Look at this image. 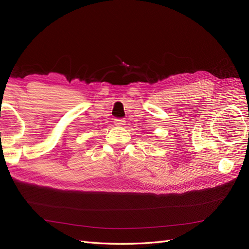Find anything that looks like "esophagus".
Instances as JSON below:
<instances>
[{
	"label": "esophagus",
	"mask_w": 249,
	"mask_h": 249,
	"mask_svg": "<svg viewBox=\"0 0 249 249\" xmlns=\"http://www.w3.org/2000/svg\"><path fill=\"white\" fill-rule=\"evenodd\" d=\"M114 124L117 126H123L125 124V120L123 118H116V119H114Z\"/></svg>",
	"instance_id": "obj_1"
}]
</instances>
